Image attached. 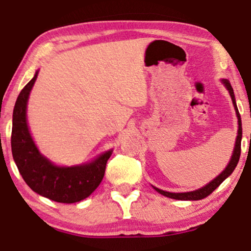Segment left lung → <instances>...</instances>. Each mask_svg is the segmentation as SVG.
Instances as JSON below:
<instances>
[{"mask_svg": "<svg viewBox=\"0 0 251 251\" xmlns=\"http://www.w3.org/2000/svg\"><path fill=\"white\" fill-rule=\"evenodd\" d=\"M222 82H223L224 85H226V87L227 88V91H229L230 97H231V99H232V103H234V106H235L236 114H237V118H238V135H237V138H236V145H235V149H234V153H232L231 160H230V163L227 164V166L226 168V170H224V171L222 172V174L218 176V177H216L214 180L210 181L208 185L203 186V188L200 189V190H196V191L180 192V194H175V192L163 191V190L157 189V188H154V186H153V188L155 189V191H158V192H159V194H162L163 196H166V197H169V198H174V200H179V201H198V200H203V198L208 197L210 194H212V192H214L215 190L221 185L222 181L226 179V178L229 177V176L232 174V171H234L236 166H237V163H238V160H240V155H241L242 120H241L240 112H238V109H237V105H236L234 89H232L231 85H230V82L227 81V80L223 79V80H222Z\"/></svg>", "mask_w": 251, "mask_h": 251, "instance_id": "8db88e82", "label": "left lung"}]
</instances>
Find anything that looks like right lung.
Here are the masks:
<instances>
[{"label": "right lung", "instance_id": "add662e5", "mask_svg": "<svg viewBox=\"0 0 251 251\" xmlns=\"http://www.w3.org/2000/svg\"><path fill=\"white\" fill-rule=\"evenodd\" d=\"M37 72L20 92L13 113L11 152L27 185L36 194L57 203H76L85 200L101 183L111 151L85 165L59 168L40 153L29 133L25 119L28 97Z\"/></svg>", "mask_w": 251, "mask_h": 251}]
</instances>
